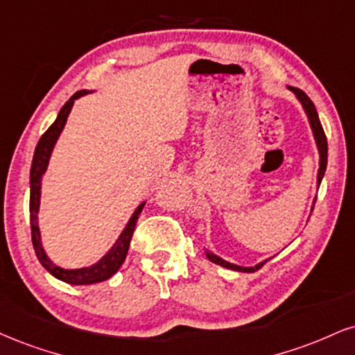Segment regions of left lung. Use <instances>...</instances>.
I'll list each match as a JSON object with an SVG mask.
<instances>
[{"mask_svg":"<svg viewBox=\"0 0 355 355\" xmlns=\"http://www.w3.org/2000/svg\"><path fill=\"white\" fill-rule=\"evenodd\" d=\"M288 89L291 92H294V96H296L297 101L301 102L302 109H304L307 119H309L311 129H313V135H314L315 145H318V150H319V170H318V187H319V185H321L322 177H324V173H326V166H327V139H326V134H324V129H322V125H321V121H319L318 110H315L313 101H311L309 97H307L306 94L301 91V89H297V87H288ZM314 202H315V200H314ZM205 253H207V258L210 259L211 263L220 264V266L228 268V270L241 271V272H254V271H258L259 268H261L263 264L268 261V259H264V261L258 263V264H256V266L245 268V266H238V264H233V263H230V261H225L223 258H220V256H216L215 253H211V251H208V250H205Z\"/></svg>","mask_w":355,"mask_h":355,"instance_id":"obj_1","label":"left lung"}]
</instances>
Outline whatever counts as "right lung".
Listing matches in <instances>:
<instances>
[{"label": "right lung", "mask_w": 355, "mask_h": 355, "mask_svg": "<svg viewBox=\"0 0 355 355\" xmlns=\"http://www.w3.org/2000/svg\"><path fill=\"white\" fill-rule=\"evenodd\" d=\"M89 92L92 91H85V89L84 91H78L69 101L66 102V104L62 105V109L59 110L58 117H55V121L53 122V125L42 134L40 142L36 145V150H34L33 164H31V175H29V187H31V193H29V220H31V238H33V246H34V251H36L37 259H40L42 266H44L54 277H58V279H61L67 284H76V286L101 283V281L109 279L110 276H114L115 272L119 271V268L122 266L123 261H125V256H127V251H129L137 220H139V215L142 213V208L145 205V202H142L135 208V211L132 213L129 223H127L125 228L122 230L121 236L117 238V241H115L107 253L102 256L99 261L94 263L92 266L79 268V270H64V268L58 266V264L51 261L48 254H46L44 248H42V243H41L40 223H37L42 175H44L46 170H48L51 153H53L54 145L58 142L64 125H66L72 105H74V101Z\"/></svg>", "instance_id": "right-lung-1"}]
</instances>
